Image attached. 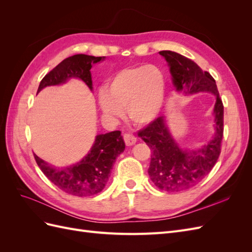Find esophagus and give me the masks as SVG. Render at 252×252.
Returning a JSON list of instances; mask_svg holds the SVG:
<instances>
[{"mask_svg":"<svg viewBox=\"0 0 252 252\" xmlns=\"http://www.w3.org/2000/svg\"><path fill=\"white\" fill-rule=\"evenodd\" d=\"M124 141H125L127 146H132V145H134L136 143V138L130 133H125L124 134Z\"/></svg>","mask_w":252,"mask_h":252,"instance_id":"34e87169","label":"esophagus"}]
</instances>
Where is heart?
Masks as SVG:
<instances>
[{
    "label": "heart",
    "mask_w": 252,
    "mask_h": 252,
    "mask_svg": "<svg viewBox=\"0 0 252 252\" xmlns=\"http://www.w3.org/2000/svg\"><path fill=\"white\" fill-rule=\"evenodd\" d=\"M166 78L155 65H136L114 73L100 94V107L108 118L123 117L125 108L135 124L146 125L155 121L163 108Z\"/></svg>",
    "instance_id": "heart-1"
}]
</instances>
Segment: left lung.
I'll use <instances>...</instances> for the list:
<instances>
[{"label":"left lung","instance_id":"obj_1","mask_svg":"<svg viewBox=\"0 0 252 252\" xmlns=\"http://www.w3.org/2000/svg\"><path fill=\"white\" fill-rule=\"evenodd\" d=\"M169 67L173 87L184 95L210 93L216 96L213 117L215 133L209 142L200 148H185L177 143L162 116L140 131L139 135L152 150L148 169L150 180L163 191L179 192L195 186L216 165L220 154L223 139L224 106L215 79L203 71L193 61L173 52H158Z\"/></svg>","mask_w":252,"mask_h":252}]
</instances>
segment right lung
<instances>
[{
  "mask_svg": "<svg viewBox=\"0 0 252 252\" xmlns=\"http://www.w3.org/2000/svg\"><path fill=\"white\" fill-rule=\"evenodd\" d=\"M105 57L74 55L63 60L48 72L40 83L37 94L47 86L62 85L70 79H78L93 91L90 69L93 64L102 62ZM125 150L121 131L97 134L93 147L80 162L67 167H55L34 155L36 164L58 188L68 194L90 196L105 188L117 158Z\"/></svg>",
  "mask_w": 252,
  "mask_h": 252,
  "instance_id": "right-lung-1",
  "label": "right lung"
}]
</instances>
